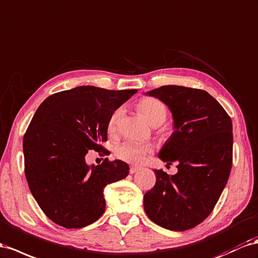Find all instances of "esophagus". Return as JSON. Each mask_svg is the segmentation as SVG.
Listing matches in <instances>:
<instances>
[{"mask_svg": "<svg viewBox=\"0 0 258 258\" xmlns=\"http://www.w3.org/2000/svg\"><path fill=\"white\" fill-rule=\"evenodd\" d=\"M141 168H140V167H139V166H134V165H132V166H130V173H136L137 171H139V170H140Z\"/></svg>", "mask_w": 258, "mask_h": 258, "instance_id": "obj_1", "label": "esophagus"}]
</instances>
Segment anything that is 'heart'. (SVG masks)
Returning <instances> with one entry per match:
<instances>
[{
  "label": "heart",
  "mask_w": 258,
  "mask_h": 258,
  "mask_svg": "<svg viewBox=\"0 0 258 258\" xmlns=\"http://www.w3.org/2000/svg\"><path fill=\"white\" fill-rule=\"evenodd\" d=\"M137 108L146 120L152 126L161 124L165 121L167 117V108L165 104L154 97H143L137 104ZM122 116V109L117 108L110 114L107 121V131L109 135H115ZM153 151L151 144H139L134 142H126L120 144L116 149V155L118 158L128 163H141L145 155Z\"/></svg>",
  "instance_id": "1"
}]
</instances>
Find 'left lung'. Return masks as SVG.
<instances>
[{
  "label": "left lung",
  "instance_id": "left-lung-1",
  "mask_svg": "<svg viewBox=\"0 0 258 258\" xmlns=\"http://www.w3.org/2000/svg\"><path fill=\"white\" fill-rule=\"evenodd\" d=\"M169 107L175 131L159 151L178 172L154 170L156 183L144 194L148 217L172 231H184L205 220L224 191L232 167V121L204 90L163 86L146 92Z\"/></svg>",
  "mask_w": 258,
  "mask_h": 258
}]
</instances>
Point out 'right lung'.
<instances>
[{
    "label": "right lung",
    "instance_id": "right-lung-1",
    "mask_svg": "<svg viewBox=\"0 0 258 258\" xmlns=\"http://www.w3.org/2000/svg\"><path fill=\"white\" fill-rule=\"evenodd\" d=\"M138 90L77 87L45 99L24 136L25 175L41 210L55 224L77 229L105 211L104 187L126 178L129 166L107 158L88 166L90 150L103 152L107 121Z\"/></svg>",
    "mask_w": 258,
    "mask_h": 258
}]
</instances>
